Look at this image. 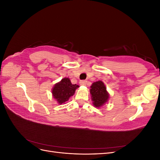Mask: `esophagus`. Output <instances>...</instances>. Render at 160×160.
Returning <instances> with one entry per match:
<instances>
[{
  "label": "esophagus",
  "instance_id": "1",
  "mask_svg": "<svg viewBox=\"0 0 160 160\" xmlns=\"http://www.w3.org/2000/svg\"><path fill=\"white\" fill-rule=\"evenodd\" d=\"M86 84H87V81H80V85H83V86H85V85H86Z\"/></svg>",
  "mask_w": 160,
  "mask_h": 160
}]
</instances>
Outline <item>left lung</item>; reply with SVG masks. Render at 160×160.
Here are the masks:
<instances>
[{
  "instance_id": "8db88e82",
  "label": "left lung",
  "mask_w": 160,
  "mask_h": 160,
  "mask_svg": "<svg viewBox=\"0 0 160 160\" xmlns=\"http://www.w3.org/2000/svg\"><path fill=\"white\" fill-rule=\"evenodd\" d=\"M90 88L91 100L95 108H100L108 102L109 93L102 81L93 82Z\"/></svg>"
}]
</instances>
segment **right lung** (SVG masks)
Returning a JSON list of instances; mask_svg holds the SVG:
<instances>
[{
  "label": "right lung",
  "mask_w": 160,
  "mask_h": 160,
  "mask_svg": "<svg viewBox=\"0 0 160 160\" xmlns=\"http://www.w3.org/2000/svg\"><path fill=\"white\" fill-rule=\"evenodd\" d=\"M78 88L79 85L72 84L69 78L65 77L53 86L52 95L59 105L65 104L75 94V90Z\"/></svg>",
  "instance_id": "1"
}]
</instances>
